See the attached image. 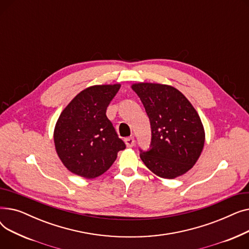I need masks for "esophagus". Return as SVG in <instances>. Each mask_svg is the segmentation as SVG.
Listing matches in <instances>:
<instances>
[{
  "mask_svg": "<svg viewBox=\"0 0 249 249\" xmlns=\"http://www.w3.org/2000/svg\"><path fill=\"white\" fill-rule=\"evenodd\" d=\"M125 144L127 147H133L135 144V139L134 137H127L125 138Z\"/></svg>",
  "mask_w": 249,
  "mask_h": 249,
  "instance_id": "1",
  "label": "esophagus"
}]
</instances>
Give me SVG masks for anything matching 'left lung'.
I'll use <instances>...</instances> for the list:
<instances>
[{
  "mask_svg": "<svg viewBox=\"0 0 249 249\" xmlns=\"http://www.w3.org/2000/svg\"><path fill=\"white\" fill-rule=\"evenodd\" d=\"M131 88L144 106L151 127L150 148L140 149V159L162 178L186 174L199 160L205 143L197 111L172 86L139 83Z\"/></svg>",
  "mask_w": 249,
  "mask_h": 249,
  "instance_id": "obj_1",
  "label": "left lung"
}]
</instances>
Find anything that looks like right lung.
Wrapping results in <instances>:
<instances>
[{
	"label": "right lung",
	"mask_w": 249,
	"mask_h": 249,
	"mask_svg": "<svg viewBox=\"0 0 249 249\" xmlns=\"http://www.w3.org/2000/svg\"><path fill=\"white\" fill-rule=\"evenodd\" d=\"M120 87H89L61 112L54 128V145L58 158L72 174L95 178L107 172L117 153L126 148L106 116Z\"/></svg>",
	"instance_id": "add662e5"
}]
</instances>
